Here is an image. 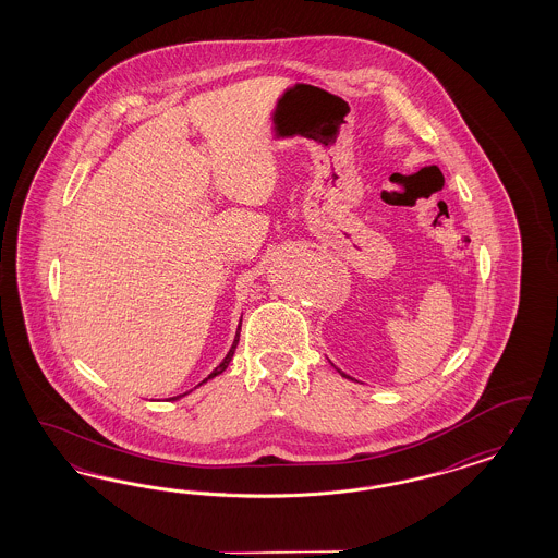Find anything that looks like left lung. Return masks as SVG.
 I'll use <instances>...</instances> for the list:
<instances>
[{
	"instance_id": "obj_1",
	"label": "left lung",
	"mask_w": 558,
	"mask_h": 558,
	"mask_svg": "<svg viewBox=\"0 0 558 558\" xmlns=\"http://www.w3.org/2000/svg\"><path fill=\"white\" fill-rule=\"evenodd\" d=\"M339 374H341V376H345V374H343L341 371H339ZM348 378H350V376H348Z\"/></svg>"
}]
</instances>
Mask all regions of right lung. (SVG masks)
<instances>
[{"instance_id": "right-lung-1", "label": "right lung", "mask_w": 558, "mask_h": 558, "mask_svg": "<svg viewBox=\"0 0 558 558\" xmlns=\"http://www.w3.org/2000/svg\"><path fill=\"white\" fill-rule=\"evenodd\" d=\"M239 331H241V323H239V329H236L235 341H233V345H231V350H229V354L225 355V360L220 362L219 366L215 368V371L208 374V378H215V376H219L220 372H225V368L229 366V362H231V357L235 354L236 343H239ZM208 378H204L203 383H206Z\"/></svg>"}]
</instances>
